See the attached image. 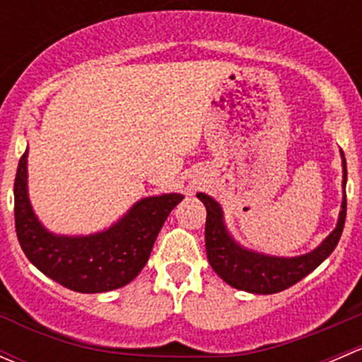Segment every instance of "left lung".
Masks as SVG:
<instances>
[{
	"instance_id": "8db88e82",
	"label": "left lung",
	"mask_w": 362,
	"mask_h": 362,
	"mask_svg": "<svg viewBox=\"0 0 362 362\" xmlns=\"http://www.w3.org/2000/svg\"><path fill=\"white\" fill-rule=\"evenodd\" d=\"M345 184L346 163L345 158H343V187H345ZM198 198L206 206L204 245H206L208 262L214 268V272L229 286L255 294L280 293V291L289 289L291 286L305 279L308 273H312L338 245L346 217L345 194L337 229L324 240L319 249L301 255V257H269V255L255 254V252H249L236 245L231 236L228 235V231H226V226L222 222V210L218 203L214 202L210 196L202 194V192L198 194Z\"/></svg>"
}]
</instances>
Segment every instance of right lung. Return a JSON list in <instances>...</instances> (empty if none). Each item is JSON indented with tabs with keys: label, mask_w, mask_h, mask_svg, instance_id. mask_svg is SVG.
Masks as SVG:
<instances>
[{
	"label": "right lung",
	"mask_w": 362,
	"mask_h": 362,
	"mask_svg": "<svg viewBox=\"0 0 362 362\" xmlns=\"http://www.w3.org/2000/svg\"><path fill=\"white\" fill-rule=\"evenodd\" d=\"M25 158L19 159L13 182L16 233L25 257L49 279L76 293H107L129 284L151 257L170 211L180 194L141 199L105 233L82 238L54 236L36 221L25 189Z\"/></svg>",
	"instance_id": "right-lung-1"
}]
</instances>
